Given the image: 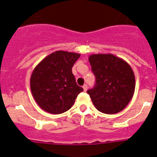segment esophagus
Here are the masks:
<instances>
[{
    "label": "esophagus",
    "instance_id": "obj_1",
    "mask_svg": "<svg viewBox=\"0 0 157 157\" xmlns=\"http://www.w3.org/2000/svg\"><path fill=\"white\" fill-rule=\"evenodd\" d=\"M83 90H84V91L86 92V90H87V89H88V86L86 84H84L83 86Z\"/></svg>",
    "mask_w": 157,
    "mask_h": 157
}]
</instances>
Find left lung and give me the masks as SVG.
Masks as SVG:
<instances>
[{"mask_svg": "<svg viewBox=\"0 0 157 157\" xmlns=\"http://www.w3.org/2000/svg\"><path fill=\"white\" fill-rule=\"evenodd\" d=\"M89 61L96 77L94 87L87 90L93 105L105 114L122 111L135 90V77L131 66L112 54L91 55Z\"/></svg>", "mask_w": 157, "mask_h": 157, "instance_id": "left-lung-1", "label": "left lung"}]
</instances>
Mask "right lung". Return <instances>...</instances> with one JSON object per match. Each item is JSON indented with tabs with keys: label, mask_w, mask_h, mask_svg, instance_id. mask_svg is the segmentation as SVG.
I'll return each mask as SVG.
<instances>
[{
	"label": "right lung",
	"mask_w": 157,
	"mask_h": 157,
	"mask_svg": "<svg viewBox=\"0 0 157 157\" xmlns=\"http://www.w3.org/2000/svg\"><path fill=\"white\" fill-rule=\"evenodd\" d=\"M80 55L56 51L38 64L30 77V89L39 106L52 114H61L74 105L83 89L76 83L72 67Z\"/></svg>",
	"instance_id": "obj_1"
}]
</instances>
